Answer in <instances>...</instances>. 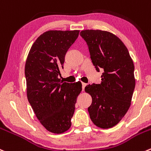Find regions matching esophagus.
Segmentation results:
<instances>
[{"label":"esophagus","mask_w":151,"mask_h":151,"mask_svg":"<svg viewBox=\"0 0 151 151\" xmlns=\"http://www.w3.org/2000/svg\"><path fill=\"white\" fill-rule=\"evenodd\" d=\"M86 83H82V88H83V91H84L85 87H86Z\"/></svg>","instance_id":"obj_1"}]
</instances>
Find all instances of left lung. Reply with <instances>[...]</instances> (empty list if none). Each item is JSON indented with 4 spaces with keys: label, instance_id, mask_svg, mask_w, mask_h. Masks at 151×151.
<instances>
[{
    "label": "left lung",
    "instance_id": "1",
    "mask_svg": "<svg viewBox=\"0 0 151 151\" xmlns=\"http://www.w3.org/2000/svg\"><path fill=\"white\" fill-rule=\"evenodd\" d=\"M88 46L96 70L102 68L100 84L88 85L85 91L92 98L90 118L96 126L112 128L124 117L135 88L134 65L123 42L113 33L96 29L80 34Z\"/></svg>",
    "mask_w": 151,
    "mask_h": 151
}]
</instances>
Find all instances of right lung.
Instances as JSON below:
<instances>
[{"mask_svg":"<svg viewBox=\"0 0 151 151\" xmlns=\"http://www.w3.org/2000/svg\"><path fill=\"white\" fill-rule=\"evenodd\" d=\"M79 30H49L32 44L25 64L26 95L35 116L49 132L63 134L71 125L80 81L61 82L65 55L79 35Z\"/></svg>","mask_w":151,"mask_h":151,"instance_id":"obj_1","label":"right lung"}]
</instances>
